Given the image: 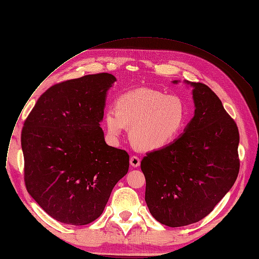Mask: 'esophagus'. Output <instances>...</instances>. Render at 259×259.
Instances as JSON below:
<instances>
[{
    "label": "esophagus",
    "instance_id": "1",
    "mask_svg": "<svg viewBox=\"0 0 259 259\" xmlns=\"http://www.w3.org/2000/svg\"><path fill=\"white\" fill-rule=\"evenodd\" d=\"M140 159H139V157H137V156H133V157H131V159H130V163H131V165L133 166V167H138L139 165H140Z\"/></svg>",
    "mask_w": 259,
    "mask_h": 259
}]
</instances>
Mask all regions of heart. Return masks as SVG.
Listing matches in <instances>:
<instances>
[{
    "label": "heart",
    "instance_id": "1",
    "mask_svg": "<svg viewBox=\"0 0 259 259\" xmlns=\"http://www.w3.org/2000/svg\"><path fill=\"white\" fill-rule=\"evenodd\" d=\"M108 135L118 138L130 126V138L142 150H157L177 139L187 123V110L178 96L151 89H137L121 95L116 108L104 114Z\"/></svg>",
    "mask_w": 259,
    "mask_h": 259
}]
</instances>
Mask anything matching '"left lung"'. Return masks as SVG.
I'll use <instances>...</instances> for the list:
<instances>
[{
    "label": "left lung",
    "mask_w": 259,
    "mask_h": 259,
    "mask_svg": "<svg viewBox=\"0 0 259 259\" xmlns=\"http://www.w3.org/2000/svg\"><path fill=\"white\" fill-rule=\"evenodd\" d=\"M185 82L193 87V118L183 135L141 161L149 212L168 227L187 226L207 217L231 189L239 171L235 121L208 85Z\"/></svg>",
    "instance_id": "8db88e82"
}]
</instances>
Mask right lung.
<instances>
[{
	"label": "right lung",
	"mask_w": 259,
	"mask_h": 259,
	"mask_svg": "<svg viewBox=\"0 0 259 259\" xmlns=\"http://www.w3.org/2000/svg\"><path fill=\"white\" fill-rule=\"evenodd\" d=\"M116 77L85 75L59 82L38 98L22 130L27 191L54 220L82 226L98 219L130 156L105 143L100 127Z\"/></svg>",
	"instance_id": "right-lung-1"
}]
</instances>
